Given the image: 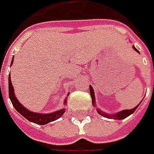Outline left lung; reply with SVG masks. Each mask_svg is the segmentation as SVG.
<instances>
[{
    "mask_svg": "<svg viewBox=\"0 0 154 154\" xmlns=\"http://www.w3.org/2000/svg\"><path fill=\"white\" fill-rule=\"evenodd\" d=\"M133 48L134 49V51H136L137 52H139V51H137L134 47H133ZM90 94H91V98H92V104L94 105V104H95L94 92H93V89H92V87L91 86H90ZM139 104H138L136 107H134V109H125V110L120 111V112H118L117 114H114V115H109V114H106V113H104V112H103V111H101L100 109H98V114H100L101 116H105V117H108V118H113V119H115V120H121V119H124V118H126L127 116H128L129 115H131L132 113H134V110L137 109V107L139 106Z\"/></svg>",
    "mask_w": 154,
    "mask_h": 154,
    "instance_id": "left-lung-1",
    "label": "left lung"
}]
</instances>
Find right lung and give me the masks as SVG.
Listing matches in <instances>:
<instances>
[{
  "label": "right lung",
  "instance_id": "right-lung-1",
  "mask_svg": "<svg viewBox=\"0 0 154 154\" xmlns=\"http://www.w3.org/2000/svg\"><path fill=\"white\" fill-rule=\"evenodd\" d=\"M14 62V58L12 59V62L11 64ZM8 92H9V98L10 100L13 103L14 107L15 109L20 112V114L23 116L24 117H26L28 121L32 122L35 123H38L40 125H44L46 124L48 122H51L60 118L65 112V109H60V110H57L54 113H51V114H38V113H34L32 112L30 110H28L26 108H25L22 104H21L15 97L14 92V87L12 85V81H11V78H10V75L8 76ZM64 103H66V100L64 101Z\"/></svg>",
  "mask_w": 154,
  "mask_h": 154
}]
</instances>
